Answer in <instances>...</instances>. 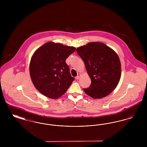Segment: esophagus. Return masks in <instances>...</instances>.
<instances>
[{
    "instance_id": "obj_1",
    "label": "esophagus",
    "mask_w": 147,
    "mask_h": 147,
    "mask_svg": "<svg viewBox=\"0 0 147 147\" xmlns=\"http://www.w3.org/2000/svg\"><path fill=\"white\" fill-rule=\"evenodd\" d=\"M80 74H78V75H77V77H76V79H77V80H78L79 79V78L80 77Z\"/></svg>"
}]
</instances>
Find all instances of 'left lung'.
Wrapping results in <instances>:
<instances>
[{
	"instance_id": "obj_1",
	"label": "left lung",
	"mask_w": 147,
	"mask_h": 147,
	"mask_svg": "<svg viewBox=\"0 0 147 147\" xmlns=\"http://www.w3.org/2000/svg\"><path fill=\"white\" fill-rule=\"evenodd\" d=\"M77 52L91 79L90 86L84 89L85 92L94 98L110 94L121 77V63L117 53L101 42H90L78 48Z\"/></svg>"
}]
</instances>
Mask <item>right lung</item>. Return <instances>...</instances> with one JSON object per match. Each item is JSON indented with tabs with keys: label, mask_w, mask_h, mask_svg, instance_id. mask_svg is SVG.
Segmentation results:
<instances>
[{
	"label": "right lung",
	"mask_w": 147,
	"mask_h": 147,
	"mask_svg": "<svg viewBox=\"0 0 147 147\" xmlns=\"http://www.w3.org/2000/svg\"><path fill=\"white\" fill-rule=\"evenodd\" d=\"M76 49L61 43L47 42L35 51L30 64V73L36 88L45 96L59 98L66 92L74 78L66 59Z\"/></svg>",
	"instance_id": "add662e5"
}]
</instances>
